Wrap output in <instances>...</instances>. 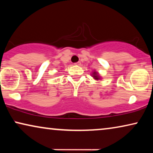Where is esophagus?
<instances>
[{
    "mask_svg": "<svg viewBox=\"0 0 153 153\" xmlns=\"http://www.w3.org/2000/svg\"><path fill=\"white\" fill-rule=\"evenodd\" d=\"M74 65H81V62H75Z\"/></svg>",
    "mask_w": 153,
    "mask_h": 153,
    "instance_id": "obj_1",
    "label": "esophagus"
}]
</instances>
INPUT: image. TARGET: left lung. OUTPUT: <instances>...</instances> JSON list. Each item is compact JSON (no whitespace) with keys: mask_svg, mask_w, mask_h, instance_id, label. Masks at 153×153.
<instances>
[{"mask_svg":"<svg viewBox=\"0 0 153 153\" xmlns=\"http://www.w3.org/2000/svg\"><path fill=\"white\" fill-rule=\"evenodd\" d=\"M92 76L93 77L94 79H95V80H100L101 79V76H100L99 75V73H98L97 72H96L95 70L93 71V72H92Z\"/></svg>","mask_w":153,"mask_h":153,"instance_id":"obj_1","label":"left lung"}]
</instances>
